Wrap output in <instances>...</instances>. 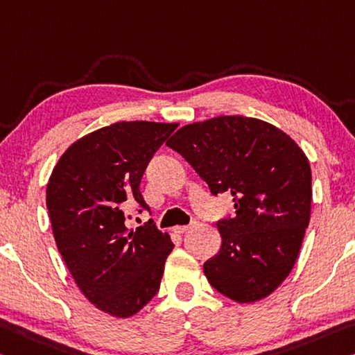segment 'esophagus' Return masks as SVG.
<instances>
[{"label":"esophagus","mask_w":355,"mask_h":355,"mask_svg":"<svg viewBox=\"0 0 355 355\" xmlns=\"http://www.w3.org/2000/svg\"><path fill=\"white\" fill-rule=\"evenodd\" d=\"M191 227H194V223L188 224V226H177V227H175V232H177V234H183V232H187V230H189Z\"/></svg>","instance_id":"obj_1"}]
</instances>
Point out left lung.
Returning <instances> with one entry per match:
<instances>
[{
  "label": "left lung",
  "mask_w": 355,
  "mask_h": 355,
  "mask_svg": "<svg viewBox=\"0 0 355 355\" xmlns=\"http://www.w3.org/2000/svg\"><path fill=\"white\" fill-rule=\"evenodd\" d=\"M213 196L229 191L234 215L218 219L223 243L204 263L213 288L239 303L283 283L299 256L311 211V168L288 134L248 116H216L167 140Z\"/></svg>",
  "instance_id": "8db88e82"
}]
</instances>
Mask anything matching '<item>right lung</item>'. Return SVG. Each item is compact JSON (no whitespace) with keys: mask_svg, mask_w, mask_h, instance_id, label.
Returning <instances> with one entry per match:
<instances>
[{"mask_svg":"<svg viewBox=\"0 0 355 355\" xmlns=\"http://www.w3.org/2000/svg\"><path fill=\"white\" fill-rule=\"evenodd\" d=\"M175 123L121 121L72 144L47 184L60 254L83 295L116 318L140 311L159 291L173 243L153 221L129 230L126 210L150 211L140 193L148 162Z\"/></svg>","mask_w":355,"mask_h":355,"instance_id":"right-lung-1","label":"right lung"}]
</instances>
